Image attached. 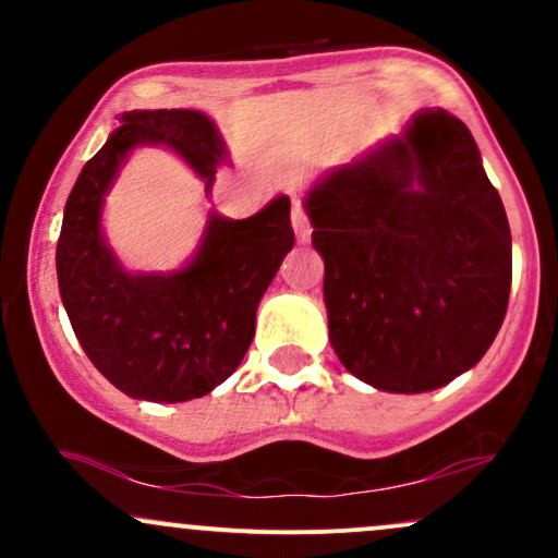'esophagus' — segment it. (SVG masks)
Masks as SVG:
<instances>
[{
	"label": "esophagus",
	"mask_w": 558,
	"mask_h": 558,
	"mask_svg": "<svg viewBox=\"0 0 558 558\" xmlns=\"http://www.w3.org/2000/svg\"><path fill=\"white\" fill-rule=\"evenodd\" d=\"M291 222H293V230H296L299 241H310V235H312V222H310V215H306L304 204H301L299 198H293Z\"/></svg>",
	"instance_id": "1"
}]
</instances>
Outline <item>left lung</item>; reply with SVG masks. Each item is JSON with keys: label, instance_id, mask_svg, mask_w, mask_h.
Wrapping results in <instances>:
<instances>
[{"label": "left lung", "instance_id": "left-lung-1", "mask_svg": "<svg viewBox=\"0 0 558 558\" xmlns=\"http://www.w3.org/2000/svg\"><path fill=\"white\" fill-rule=\"evenodd\" d=\"M330 343L351 375L422 393L475 367L509 306L511 230L470 128L422 110L310 191Z\"/></svg>", "mask_w": 558, "mask_h": 558}]
</instances>
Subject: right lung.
<instances>
[{"instance_id": "right-lung-1", "label": "right lung", "mask_w": 558, "mask_h": 558, "mask_svg": "<svg viewBox=\"0 0 558 558\" xmlns=\"http://www.w3.org/2000/svg\"><path fill=\"white\" fill-rule=\"evenodd\" d=\"M83 165L57 241V280L75 338L114 388L133 399L189 401L235 373L257 304L293 248L291 202L275 198L246 220L209 217L207 239L175 275H128L99 235L101 196L136 144H168L215 181L222 141L194 110L125 112Z\"/></svg>"}]
</instances>
